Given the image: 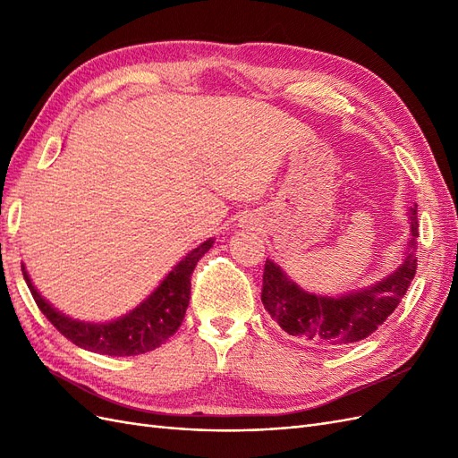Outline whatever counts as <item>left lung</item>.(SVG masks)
Masks as SVG:
<instances>
[{"instance_id": "left-lung-1", "label": "left lung", "mask_w": 458, "mask_h": 458, "mask_svg": "<svg viewBox=\"0 0 458 458\" xmlns=\"http://www.w3.org/2000/svg\"><path fill=\"white\" fill-rule=\"evenodd\" d=\"M411 241L405 261L384 281L340 298L315 296L301 290L284 271L266 261L261 301L290 336L325 345H344L370 336L394 313L417 273V208H411Z\"/></svg>"}]
</instances>
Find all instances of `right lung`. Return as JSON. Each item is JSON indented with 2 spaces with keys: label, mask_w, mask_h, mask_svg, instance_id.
Listing matches in <instances>:
<instances>
[{
  "label": "right lung",
  "mask_w": 458,
  "mask_h": 458,
  "mask_svg": "<svg viewBox=\"0 0 458 458\" xmlns=\"http://www.w3.org/2000/svg\"><path fill=\"white\" fill-rule=\"evenodd\" d=\"M212 244L214 239H208L197 246L177 263L143 303L110 323H86L66 317L39 296L24 266L22 275L39 311L64 338L95 353L116 357L140 355L158 348L182 327L191 298V275L197 267V261L210 250Z\"/></svg>",
  "instance_id": "right-lung-1"
}]
</instances>
